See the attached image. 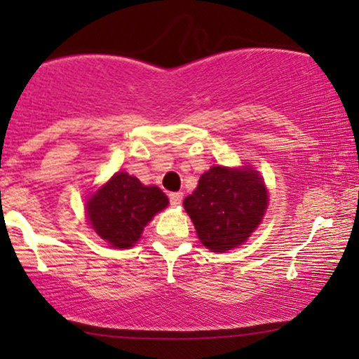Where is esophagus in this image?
<instances>
[{
    "mask_svg": "<svg viewBox=\"0 0 359 359\" xmlns=\"http://www.w3.org/2000/svg\"><path fill=\"white\" fill-rule=\"evenodd\" d=\"M170 203L171 205H180L183 201V193H170Z\"/></svg>",
    "mask_w": 359,
    "mask_h": 359,
    "instance_id": "obj_1",
    "label": "esophagus"
}]
</instances>
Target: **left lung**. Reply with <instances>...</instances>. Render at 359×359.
I'll list each match as a JSON object with an SVG mask.
<instances>
[{
    "mask_svg": "<svg viewBox=\"0 0 359 359\" xmlns=\"http://www.w3.org/2000/svg\"><path fill=\"white\" fill-rule=\"evenodd\" d=\"M266 204V188L257 171L225 166H212L201 176L183 203L199 240L212 252L242 245L262 222Z\"/></svg>",
    "mask_w": 359,
    "mask_h": 359,
    "instance_id": "8db88e82",
    "label": "left lung"
}]
</instances>
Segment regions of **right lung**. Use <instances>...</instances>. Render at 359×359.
<instances>
[{"label": "right lung", "mask_w": 359, "mask_h": 359, "mask_svg": "<svg viewBox=\"0 0 359 359\" xmlns=\"http://www.w3.org/2000/svg\"><path fill=\"white\" fill-rule=\"evenodd\" d=\"M166 205L168 198L160 188L144 186L135 176L116 173L88 201L86 212L102 240L114 248H129Z\"/></svg>", "instance_id": "obj_1"}]
</instances>
